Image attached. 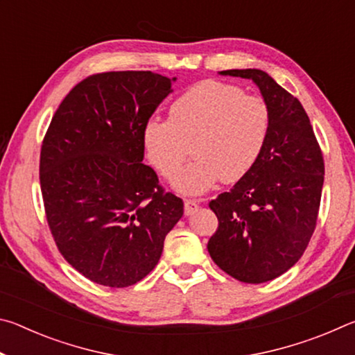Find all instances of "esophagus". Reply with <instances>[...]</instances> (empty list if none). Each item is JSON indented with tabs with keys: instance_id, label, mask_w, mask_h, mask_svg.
Segmentation results:
<instances>
[{
	"instance_id": "1",
	"label": "esophagus",
	"mask_w": 355,
	"mask_h": 355,
	"mask_svg": "<svg viewBox=\"0 0 355 355\" xmlns=\"http://www.w3.org/2000/svg\"><path fill=\"white\" fill-rule=\"evenodd\" d=\"M202 200H194V199H186L184 200V214L189 216L196 211L197 208H199V203Z\"/></svg>"
}]
</instances>
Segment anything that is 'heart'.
I'll use <instances>...</instances> for the list:
<instances>
[{
	"mask_svg": "<svg viewBox=\"0 0 355 355\" xmlns=\"http://www.w3.org/2000/svg\"><path fill=\"white\" fill-rule=\"evenodd\" d=\"M271 128L266 101L232 84L207 80L173 101L169 120L150 119L142 144L147 159L166 178L179 170L193 144L196 159L172 180L184 194H202L222 178L248 175L260 158Z\"/></svg>",
	"mask_w": 355,
	"mask_h": 355,
	"instance_id": "obj_1",
	"label": "heart"
}]
</instances>
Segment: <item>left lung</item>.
I'll return each instance as SVG.
<instances>
[{
    "label": "left lung",
    "mask_w": 355,
    "mask_h": 355,
    "mask_svg": "<svg viewBox=\"0 0 355 355\" xmlns=\"http://www.w3.org/2000/svg\"><path fill=\"white\" fill-rule=\"evenodd\" d=\"M254 81L271 114L260 158L228 192L209 202L219 225L208 252L222 271L263 284L294 266L313 235L324 159L300 101L258 69L224 70Z\"/></svg>",
    "instance_id": "left-lung-1"
}]
</instances>
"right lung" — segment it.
Returning <instances> with one entry per match:
<instances>
[{
  "instance_id": "1",
  "label": "right lung",
  "mask_w": 355,
  "mask_h": 355,
  "mask_svg": "<svg viewBox=\"0 0 355 355\" xmlns=\"http://www.w3.org/2000/svg\"><path fill=\"white\" fill-rule=\"evenodd\" d=\"M153 71H106L59 105L40 150V189L59 252L94 284L125 288L158 264L183 200L142 164V130L172 92Z\"/></svg>"
}]
</instances>
